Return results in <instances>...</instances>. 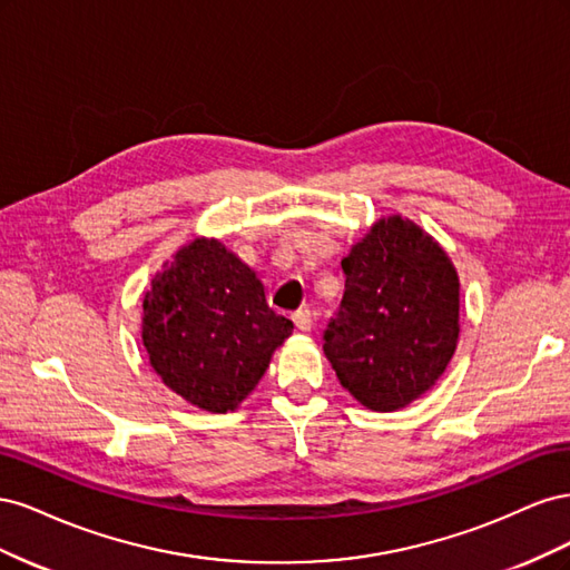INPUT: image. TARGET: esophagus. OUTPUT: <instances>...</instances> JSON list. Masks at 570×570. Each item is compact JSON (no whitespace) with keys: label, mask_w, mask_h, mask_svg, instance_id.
<instances>
[{"label":"esophagus","mask_w":570,"mask_h":570,"mask_svg":"<svg viewBox=\"0 0 570 570\" xmlns=\"http://www.w3.org/2000/svg\"><path fill=\"white\" fill-rule=\"evenodd\" d=\"M292 318H295V325L299 327L302 333H308V331H312V325H314V314H312V308H308V306H302L299 312H295V316H292Z\"/></svg>","instance_id":"1"}]
</instances>
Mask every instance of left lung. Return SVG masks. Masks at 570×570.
I'll return each instance as SVG.
<instances>
[{"label":"left lung","mask_w":570,"mask_h":570,"mask_svg":"<svg viewBox=\"0 0 570 570\" xmlns=\"http://www.w3.org/2000/svg\"><path fill=\"white\" fill-rule=\"evenodd\" d=\"M344 297L323 333L337 381L371 411H396L433 387L459 342V275L416 223H373L342 258Z\"/></svg>","instance_id":"1"}]
</instances>
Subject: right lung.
Wrapping results in <instances>:
<instances>
[{"label": "right lung", "instance_id": "right-lung-1", "mask_svg": "<svg viewBox=\"0 0 570 570\" xmlns=\"http://www.w3.org/2000/svg\"><path fill=\"white\" fill-rule=\"evenodd\" d=\"M292 327L268 306L256 273L214 237L180 247L142 302L151 368L185 402L212 413L239 406Z\"/></svg>", "mask_w": 570, "mask_h": 570}]
</instances>
